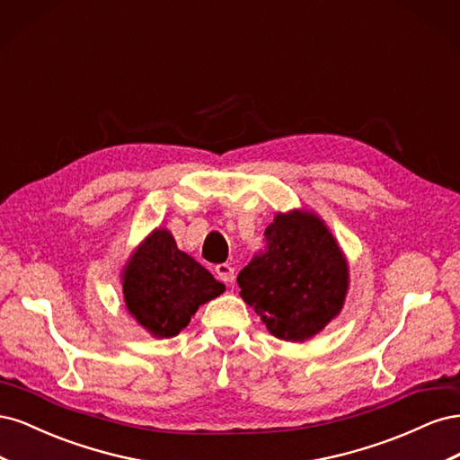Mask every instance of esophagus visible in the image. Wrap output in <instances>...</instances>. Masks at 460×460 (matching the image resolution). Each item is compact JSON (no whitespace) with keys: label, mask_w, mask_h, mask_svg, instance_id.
Returning <instances> with one entry per match:
<instances>
[{"label":"esophagus","mask_w":460,"mask_h":460,"mask_svg":"<svg viewBox=\"0 0 460 460\" xmlns=\"http://www.w3.org/2000/svg\"><path fill=\"white\" fill-rule=\"evenodd\" d=\"M215 272H217V278H218L220 282H225V284L234 282V269L230 267V264H226V262L217 264V267H215Z\"/></svg>","instance_id":"obj_1"}]
</instances>
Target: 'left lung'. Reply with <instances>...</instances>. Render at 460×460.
I'll use <instances>...</instances> for the list:
<instances>
[{"mask_svg": "<svg viewBox=\"0 0 460 460\" xmlns=\"http://www.w3.org/2000/svg\"><path fill=\"white\" fill-rule=\"evenodd\" d=\"M349 270L343 253L313 213L278 215L262 247L238 274L240 296L272 336L303 341L323 330L345 301Z\"/></svg>", "mask_w": 460, "mask_h": 460, "instance_id": "8db88e82", "label": "left lung"}]
</instances>
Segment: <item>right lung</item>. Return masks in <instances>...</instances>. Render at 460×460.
<instances>
[{
    "instance_id": "1",
    "label": "right lung",
    "mask_w": 460,
    "mask_h": 460,
    "mask_svg": "<svg viewBox=\"0 0 460 460\" xmlns=\"http://www.w3.org/2000/svg\"><path fill=\"white\" fill-rule=\"evenodd\" d=\"M225 284L176 247L166 230H155L140 245L124 272L128 311L153 336L172 338L186 328L199 305L218 297Z\"/></svg>"
}]
</instances>
